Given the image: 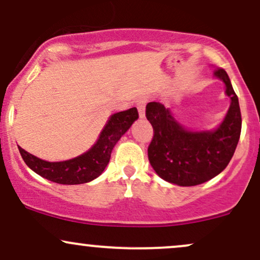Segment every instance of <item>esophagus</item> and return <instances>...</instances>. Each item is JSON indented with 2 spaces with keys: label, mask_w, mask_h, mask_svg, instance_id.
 Here are the masks:
<instances>
[{
  "label": "esophagus",
  "mask_w": 260,
  "mask_h": 260,
  "mask_svg": "<svg viewBox=\"0 0 260 260\" xmlns=\"http://www.w3.org/2000/svg\"><path fill=\"white\" fill-rule=\"evenodd\" d=\"M137 109H139L140 118L143 119L146 115V105H147V99H140L137 101Z\"/></svg>",
  "instance_id": "esophagus-1"
}]
</instances>
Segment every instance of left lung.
<instances>
[{
  "label": "left lung",
  "instance_id": "left-lung-1",
  "mask_svg": "<svg viewBox=\"0 0 260 260\" xmlns=\"http://www.w3.org/2000/svg\"><path fill=\"white\" fill-rule=\"evenodd\" d=\"M222 81L230 107L221 123L212 130H192L159 102L146 106V117L154 136L148 159L157 175L170 184L196 186L219 175L231 160L241 135V111L230 78L224 69L214 70Z\"/></svg>",
  "mask_w": 260,
  "mask_h": 260
}]
</instances>
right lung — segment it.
<instances>
[{
    "label": "right lung",
    "instance_id": "right-lung-1",
    "mask_svg": "<svg viewBox=\"0 0 260 260\" xmlns=\"http://www.w3.org/2000/svg\"><path fill=\"white\" fill-rule=\"evenodd\" d=\"M139 118L137 109L115 113L101 131L99 139L88 151L62 161H47L35 157L18 146L24 161L32 172L60 185H80L97 179L108 166L114 146Z\"/></svg>",
    "mask_w": 260,
    "mask_h": 260
}]
</instances>
